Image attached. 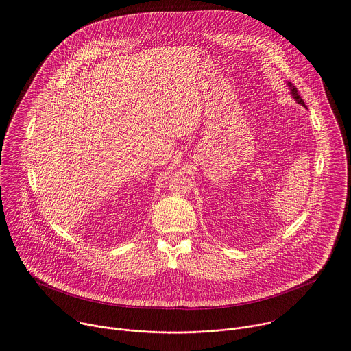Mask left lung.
I'll list each match as a JSON object with an SVG mask.
<instances>
[{
	"label": "left lung",
	"instance_id": "8db88e82",
	"mask_svg": "<svg viewBox=\"0 0 351 351\" xmlns=\"http://www.w3.org/2000/svg\"><path fill=\"white\" fill-rule=\"evenodd\" d=\"M289 87H290V91H291V95L295 98V101L298 102V104H301V105H304L305 106V102H304V99L301 98V95H300V93H298V90H297V87L291 83V82H289Z\"/></svg>",
	"mask_w": 351,
	"mask_h": 351
}]
</instances>
